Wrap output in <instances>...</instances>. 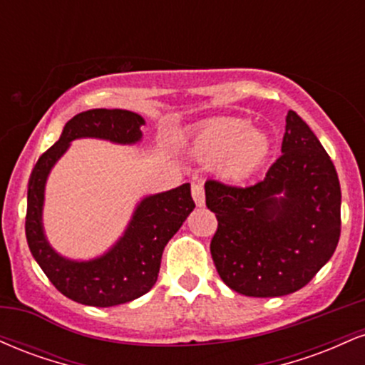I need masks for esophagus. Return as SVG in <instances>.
I'll use <instances>...</instances> for the list:
<instances>
[{
  "label": "esophagus",
  "mask_w": 365,
  "mask_h": 365,
  "mask_svg": "<svg viewBox=\"0 0 365 365\" xmlns=\"http://www.w3.org/2000/svg\"><path fill=\"white\" fill-rule=\"evenodd\" d=\"M192 197L195 200V206L202 207L206 202V197H204V187L202 183H192Z\"/></svg>",
  "instance_id": "1"
}]
</instances>
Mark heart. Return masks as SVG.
Masks as SVG:
<instances>
[{
	"mask_svg": "<svg viewBox=\"0 0 365 365\" xmlns=\"http://www.w3.org/2000/svg\"><path fill=\"white\" fill-rule=\"evenodd\" d=\"M273 150L269 135L250 128L242 118L209 121L195 130L187 144L188 156L199 163H216L217 173L228 182H245L267 163Z\"/></svg>",
	"mask_w": 365,
	"mask_h": 365,
	"instance_id": "heart-1",
	"label": "heart"
}]
</instances>
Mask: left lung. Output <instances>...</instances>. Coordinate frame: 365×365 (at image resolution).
Listing matches in <instances>:
<instances>
[{"label":"left lung","mask_w":365,"mask_h":365,"mask_svg":"<svg viewBox=\"0 0 365 365\" xmlns=\"http://www.w3.org/2000/svg\"><path fill=\"white\" fill-rule=\"evenodd\" d=\"M282 153L252 187L206 182V204L217 217L212 261L221 279L247 297L300 290L340 240V180L295 111L287 115Z\"/></svg>","instance_id":"left-lung-1"}]
</instances>
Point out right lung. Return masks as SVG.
<instances>
[{"label":"right lung","instance_id":"right-lung-1","mask_svg":"<svg viewBox=\"0 0 365 365\" xmlns=\"http://www.w3.org/2000/svg\"><path fill=\"white\" fill-rule=\"evenodd\" d=\"M145 120L128 110L82 111L63 127L58 142L36 163L29 178L25 235L36 262L63 295L92 307L127 304L148 293L158 279L161 255L170 238L194 211L190 183L142 197L123 235L106 252L81 261L54 250L46 237L43 209L46 182L73 140L99 139L120 145L142 140Z\"/></svg>","mask_w":365,"mask_h":365}]
</instances>
